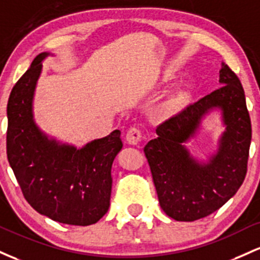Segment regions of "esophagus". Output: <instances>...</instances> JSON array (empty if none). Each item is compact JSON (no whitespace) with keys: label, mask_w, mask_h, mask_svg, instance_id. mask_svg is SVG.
<instances>
[{"label":"esophagus","mask_w":260,"mask_h":260,"mask_svg":"<svg viewBox=\"0 0 260 260\" xmlns=\"http://www.w3.org/2000/svg\"><path fill=\"white\" fill-rule=\"evenodd\" d=\"M142 139V133L139 127H131L126 133V141L130 145H138Z\"/></svg>","instance_id":"esophagus-1"}]
</instances>
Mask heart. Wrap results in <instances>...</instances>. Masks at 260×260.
Listing matches in <instances>:
<instances>
[{
    "label": "heart",
    "instance_id": "b5f03b06",
    "mask_svg": "<svg viewBox=\"0 0 260 260\" xmlns=\"http://www.w3.org/2000/svg\"><path fill=\"white\" fill-rule=\"evenodd\" d=\"M179 108V98H172L169 101L165 102L157 110V115L161 119H168L173 116L178 112Z\"/></svg>",
    "mask_w": 260,
    "mask_h": 260
}]
</instances>
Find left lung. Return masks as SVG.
<instances>
[{"mask_svg":"<svg viewBox=\"0 0 260 260\" xmlns=\"http://www.w3.org/2000/svg\"><path fill=\"white\" fill-rule=\"evenodd\" d=\"M221 87L162 122L145 146L159 205L177 221H195L218 210L237 193L247 174L252 125L240 78L222 62ZM220 109L226 126L208 162L190 156L185 142L206 114Z\"/></svg>","mask_w":260,"mask_h":260,"instance_id":"obj_1","label":"left lung"}]
</instances>
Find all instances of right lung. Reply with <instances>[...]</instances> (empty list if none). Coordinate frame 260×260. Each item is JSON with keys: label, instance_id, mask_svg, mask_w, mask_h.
<instances>
[{"label": "right lung", "instance_id": "1", "mask_svg": "<svg viewBox=\"0 0 260 260\" xmlns=\"http://www.w3.org/2000/svg\"><path fill=\"white\" fill-rule=\"evenodd\" d=\"M48 55H38L10 94L7 158L36 211L60 223L88 226L109 209L112 165L122 147L120 131L76 148L50 139L38 127L33 98Z\"/></svg>", "mask_w": 260, "mask_h": 260}]
</instances>
